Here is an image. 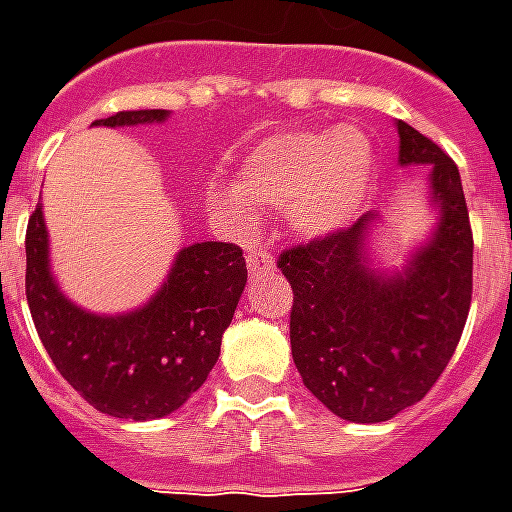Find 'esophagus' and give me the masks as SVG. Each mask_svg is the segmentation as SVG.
Masks as SVG:
<instances>
[{"instance_id":"34e87169","label":"esophagus","mask_w":512,"mask_h":512,"mask_svg":"<svg viewBox=\"0 0 512 512\" xmlns=\"http://www.w3.org/2000/svg\"><path fill=\"white\" fill-rule=\"evenodd\" d=\"M246 266H249V274H266V271H274V255L266 252V249H252L246 255Z\"/></svg>"}]
</instances>
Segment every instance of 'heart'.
I'll return each instance as SVG.
<instances>
[{
    "label": "heart",
    "mask_w": 512,
    "mask_h": 512,
    "mask_svg": "<svg viewBox=\"0 0 512 512\" xmlns=\"http://www.w3.org/2000/svg\"><path fill=\"white\" fill-rule=\"evenodd\" d=\"M376 183V156L359 128H293L263 139L241 164L246 197L285 208L301 235L340 230L362 211ZM227 205L246 216L244 200Z\"/></svg>",
    "instance_id": "obj_1"
}]
</instances>
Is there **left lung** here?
I'll return each instance as SVG.
<instances>
[{
  "label": "left lung",
  "mask_w": 512,
  "mask_h": 512,
  "mask_svg": "<svg viewBox=\"0 0 512 512\" xmlns=\"http://www.w3.org/2000/svg\"><path fill=\"white\" fill-rule=\"evenodd\" d=\"M400 164H430L439 230L406 274L376 277L362 241L370 216L282 249L293 288L290 348L301 381L332 414L384 422L439 381L472 304V224L458 167L433 139L397 120Z\"/></svg>",
  "instance_id": "obj_1"
}]
</instances>
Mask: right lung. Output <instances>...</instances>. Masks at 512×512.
<instances>
[{
  "mask_svg": "<svg viewBox=\"0 0 512 512\" xmlns=\"http://www.w3.org/2000/svg\"><path fill=\"white\" fill-rule=\"evenodd\" d=\"M164 117L167 109H134L95 120V126H136ZM24 285L40 343L60 376L109 417L156 419L183 406L216 365L222 334L244 293L246 260L238 244H191L147 307L98 318L54 285L38 202L27 224Z\"/></svg>",
  "mask_w": 512,
  "mask_h": 512,
  "instance_id": "right-lung-1",
  "label": "right lung"
}]
</instances>
